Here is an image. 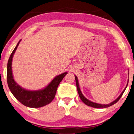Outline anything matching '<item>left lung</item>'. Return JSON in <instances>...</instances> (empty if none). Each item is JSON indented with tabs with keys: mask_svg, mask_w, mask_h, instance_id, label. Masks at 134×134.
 <instances>
[{
	"mask_svg": "<svg viewBox=\"0 0 134 134\" xmlns=\"http://www.w3.org/2000/svg\"><path fill=\"white\" fill-rule=\"evenodd\" d=\"M75 81H76V88H77V90H78V93L79 94V96H80V97L81 100L84 103L87 105V106H91V107H95V108H100V109H103V108H106V107H110L111 106H112L114 104H115L116 103H117L118 101L119 100V99L120 98V97H122V96L123 95V94H124V91H125V90L127 87V85L128 84L126 85V87H125V88L124 89V90L122 91V93L120 94V95L117 98V99H116L115 101H113V102L110 103V104H98V103H94V102H92L91 101H90L89 100H88L87 98H85L84 96L82 95V94L81 93V90H80V86H79V83H78V78L77 76L76 75H75Z\"/></svg>",
	"mask_w": 134,
	"mask_h": 134,
	"instance_id": "left-lung-1",
	"label": "left lung"
}]
</instances>
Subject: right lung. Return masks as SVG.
<instances>
[{"label":"right lung","instance_id":"add662e5","mask_svg":"<svg viewBox=\"0 0 134 134\" xmlns=\"http://www.w3.org/2000/svg\"><path fill=\"white\" fill-rule=\"evenodd\" d=\"M21 41V40H20ZM20 41L13 50L8 60L7 66V82L10 91L16 99L24 106L37 108L49 104L55 97L57 88L64 76L68 74L64 72L56 76L47 86L43 90L38 91H30L21 87L14 80L12 72V61L15 51Z\"/></svg>","mask_w":134,"mask_h":134}]
</instances>
